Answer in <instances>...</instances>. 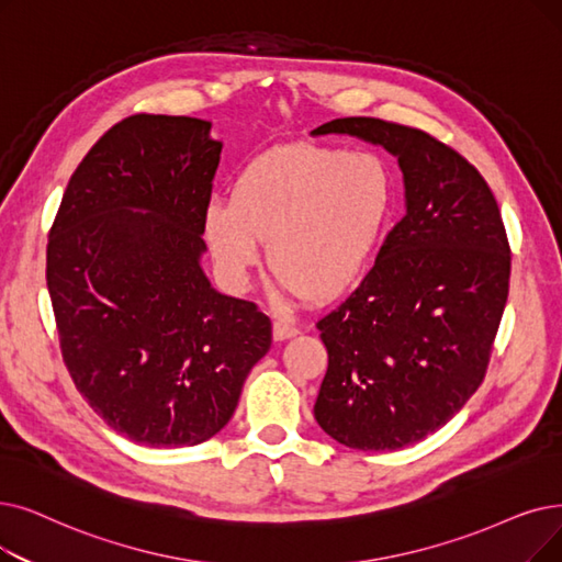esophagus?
I'll list each match as a JSON object with an SVG mask.
<instances>
[{
  "mask_svg": "<svg viewBox=\"0 0 562 562\" xmlns=\"http://www.w3.org/2000/svg\"><path fill=\"white\" fill-rule=\"evenodd\" d=\"M296 335H299V328H296L294 324L282 322V319H278V322L273 324V337H276L278 341L289 339V337H296Z\"/></svg>",
  "mask_w": 562,
  "mask_h": 562,
  "instance_id": "esophagus-1",
  "label": "esophagus"
}]
</instances>
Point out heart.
<instances>
[{"label":"heart","mask_w":562,"mask_h":562,"mask_svg":"<svg viewBox=\"0 0 562 562\" xmlns=\"http://www.w3.org/2000/svg\"><path fill=\"white\" fill-rule=\"evenodd\" d=\"M393 200V172L376 154L294 144L243 169L232 200L213 198L204 232L234 289L248 286L259 243H268V263L289 294L333 301L368 271Z\"/></svg>","instance_id":"1"}]
</instances>
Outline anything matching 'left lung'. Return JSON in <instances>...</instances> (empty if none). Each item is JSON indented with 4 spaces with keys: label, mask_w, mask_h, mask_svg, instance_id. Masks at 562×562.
Masks as SVG:
<instances>
[{
    "label": "left lung",
    "mask_w": 562,
    "mask_h": 562,
    "mask_svg": "<svg viewBox=\"0 0 562 562\" xmlns=\"http://www.w3.org/2000/svg\"><path fill=\"white\" fill-rule=\"evenodd\" d=\"M312 135L383 146L404 177L406 215L316 324L328 370L314 404L337 443L400 450L443 427L484 379L509 286L501 211L477 169L418 128L347 116Z\"/></svg>",
    "instance_id": "8db88e82"
}]
</instances>
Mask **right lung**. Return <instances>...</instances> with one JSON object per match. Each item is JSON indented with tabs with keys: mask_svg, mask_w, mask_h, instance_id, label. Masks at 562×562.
Segmentation results:
<instances>
[{
	"mask_svg": "<svg viewBox=\"0 0 562 562\" xmlns=\"http://www.w3.org/2000/svg\"><path fill=\"white\" fill-rule=\"evenodd\" d=\"M223 142L211 121L135 114L91 146L47 240V291L72 383L142 446L209 441L271 349V319L202 268Z\"/></svg>",
	"mask_w": 562,
	"mask_h": 562,
	"instance_id": "right-lung-1",
	"label": "right lung"
}]
</instances>
